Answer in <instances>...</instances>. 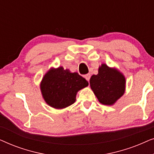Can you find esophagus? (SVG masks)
Here are the masks:
<instances>
[{"instance_id":"34e87169","label":"esophagus","mask_w":154,"mask_h":154,"mask_svg":"<svg viewBox=\"0 0 154 154\" xmlns=\"http://www.w3.org/2000/svg\"><path fill=\"white\" fill-rule=\"evenodd\" d=\"M84 78H85V79L87 80L88 81H89L90 79V74H86V75H84Z\"/></svg>"}]
</instances>
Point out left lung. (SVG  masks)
<instances>
[{
  "label": "left lung",
  "instance_id": "1",
  "mask_svg": "<svg viewBox=\"0 0 154 154\" xmlns=\"http://www.w3.org/2000/svg\"><path fill=\"white\" fill-rule=\"evenodd\" d=\"M90 85L101 104L112 106L125 93L126 81L119 69L103 63L90 78Z\"/></svg>",
  "mask_w": 154,
  "mask_h": 154
}]
</instances>
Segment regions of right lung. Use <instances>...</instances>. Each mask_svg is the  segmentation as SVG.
<instances>
[{
  "label": "right lung",
  "instance_id": "obj_1",
  "mask_svg": "<svg viewBox=\"0 0 154 154\" xmlns=\"http://www.w3.org/2000/svg\"><path fill=\"white\" fill-rule=\"evenodd\" d=\"M88 82L77 72L62 66L50 68L42 79L40 88L46 104L56 109L66 108L75 102L77 92Z\"/></svg>",
  "mask_w": 154,
  "mask_h": 154
}]
</instances>
